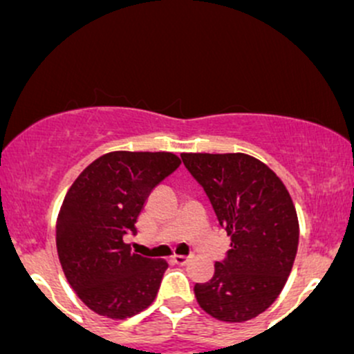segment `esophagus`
<instances>
[{"label":"esophagus","mask_w":354,"mask_h":354,"mask_svg":"<svg viewBox=\"0 0 354 354\" xmlns=\"http://www.w3.org/2000/svg\"><path fill=\"white\" fill-rule=\"evenodd\" d=\"M172 260L176 265H185L191 260V257H180V254H176V257H172Z\"/></svg>","instance_id":"1"}]
</instances>
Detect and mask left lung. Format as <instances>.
<instances>
[{
    "label": "left lung",
    "mask_w": 354,
    "mask_h": 354,
    "mask_svg": "<svg viewBox=\"0 0 354 354\" xmlns=\"http://www.w3.org/2000/svg\"><path fill=\"white\" fill-rule=\"evenodd\" d=\"M204 189L219 226L231 236L214 275L194 294L209 315L245 322L267 310L290 275L299 221L283 182L263 162L245 153H182Z\"/></svg>",
    "instance_id": "obj_1"
}]
</instances>
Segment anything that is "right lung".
Listing matches in <instances>:
<instances>
[{
    "instance_id": "1",
    "label": "right lung",
    "mask_w": 354,
    "mask_h": 354,
    "mask_svg": "<svg viewBox=\"0 0 354 354\" xmlns=\"http://www.w3.org/2000/svg\"><path fill=\"white\" fill-rule=\"evenodd\" d=\"M169 151H111L87 165L66 194L55 241L77 297L96 314L127 319L147 309L160 288L165 260L124 243L150 192L178 169Z\"/></svg>"
}]
</instances>
